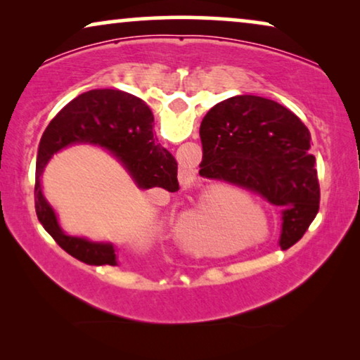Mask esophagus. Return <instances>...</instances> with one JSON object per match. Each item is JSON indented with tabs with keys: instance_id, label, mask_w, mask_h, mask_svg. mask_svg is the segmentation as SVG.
<instances>
[{
	"instance_id": "34e87169",
	"label": "esophagus",
	"mask_w": 360,
	"mask_h": 360,
	"mask_svg": "<svg viewBox=\"0 0 360 360\" xmlns=\"http://www.w3.org/2000/svg\"><path fill=\"white\" fill-rule=\"evenodd\" d=\"M179 180H180L181 188H184V190L193 188V186L196 185L195 170L191 169V167H181L180 174H179Z\"/></svg>"
}]
</instances>
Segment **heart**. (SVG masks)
Instances as JSON below:
<instances>
[{
	"mask_svg": "<svg viewBox=\"0 0 360 360\" xmlns=\"http://www.w3.org/2000/svg\"><path fill=\"white\" fill-rule=\"evenodd\" d=\"M254 208H255V205L252 203V200L248 198V196L234 195L233 198H231L229 213H238V211L240 213V211L254 210ZM200 223H203L206 229L214 231L221 226V218H219V216H203V218H200Z\"/></svg>",
	"mask_w": 360,
	"mask_h": 360,
	"instance_id": "obj_1",
	"label": "heart"
}]
</instances>
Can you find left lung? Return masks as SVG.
<instances>
[{
  "label": "left lung",
  "instance_id": "8db88e82",
  "mask_svg": "<svg viewBox=\"0 0 360 360\" xmlns=\"http://www.w3.org/2000/svg\"><path fill=\"white\" fill-rule=\"evenodd\" d=\"M200 175L243 186L282 210L280 248L297 244L316 218L319 184L308 127L288 108L262 96L218 103L200 127Z\"/></svg>",
  "mask_w": 360,
  "mask_h": 360
}]
</instances>
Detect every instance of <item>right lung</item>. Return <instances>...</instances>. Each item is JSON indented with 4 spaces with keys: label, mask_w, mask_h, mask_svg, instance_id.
<instances>
[{
    "label": "right lung",
    "mask_w": 360,
    "mask_h": 360,
    "mask_svg": "<svg viewBox=\"0 0 360 360\" xmlns=\"http://www.w3.org/2000/svg\"><path fill=\"white\" fill-rule=\"evenodd\" d=\"M154 116L141 98L131 93L105 88L77 96L49 122L39 142L36 162V213L44 229L56 243L83 264L116 265L110 244L88 243L65 236L58 228L56 214L41 191V174L47 160L73 142H90L110 149L120 159L141 188L179 191L176 160L169 150L155 144L152 132Z\"/></svg>",
    "instance_id": "1"
}]
</instances>
